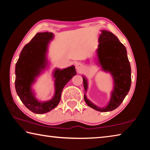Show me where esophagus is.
<instances>
[{
    "instance_id": "esophagus-1",
    "label": "esophagus",
    "mask_w": 150,
    "mask_h": 150,
    "mask_svg": "<svg viewBox=\"0 0 150 150\" xmlns=\"http://www.w3.org/2000/svg\"><path fill=\"white\" fill-rule=\"evenodd\" d=\"M83 68V65L81 63H77L76 65V69H77L78 71H81Z\"/></svg>"
}]
</instances>
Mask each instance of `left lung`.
<instances>
[{
    "label": "left lung",
    "mask_w": 150,
    "mask_h": 150,
    "mask_svg": "<svg viewBox=\"0 0 150 150\" xmlns=\"http://www.w3.org/2000/svg\"><path fill=\"white\" fill-rule=\"evenodd\" d=\"M96 50L98 65L106 72L110 73L114 80V89L111 93L110 102L104 108L98 107L88 99L85 94L84 99L87 105L100 112H108L118 108L129 92L131 86V67L127 56L126 49L112 33L101 30ZM83 85L87 92V79L83 77Z\"/></svg>",
    "instance_id": "1"
}]
</instances>
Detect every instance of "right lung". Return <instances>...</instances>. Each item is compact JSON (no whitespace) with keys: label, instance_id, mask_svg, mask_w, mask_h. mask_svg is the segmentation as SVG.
Instances as JSON below:
<instances>
[{"label":"right lung","instance_id":"1","mask_svg":"<svg viewBox=\"0 0 150 150\" xmlns=\"http://www.w3.org/2000/svg\"><path fill=\"white\" fill-rule=\"evenodd\" d=\"M54 38L52 32L37 33L21 51L15 69V88L20 99L30 111L44 114L55 108L59 104L65 85L76 75L75 66L54 71L55 95L50 100L39 102L32 90V85L47 65L46 53L50 41Z\"/></svg>","mask_w":150,"mask_h":150}]
</instances>
